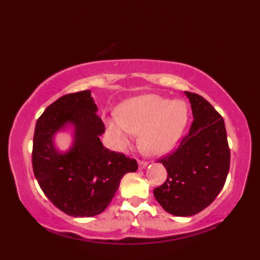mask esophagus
I'll return each mask as SVG.
<instances>
[{
	"instance_id": "obj_1",
	"label": "esophagus",
	"mask_w": 260,
	"mask_h": 260,
	"mask_svg": "<svg viewBox=\"0 0 260 260\" xmlns=\"http://www.w3.org/2000/svg\"><path fill=\"white\" fill-rule=\"evenodd\" d=\"M147 162H143V161H139V168L140 170H144L147 168Z\"/></svg>"
}]
</instances>
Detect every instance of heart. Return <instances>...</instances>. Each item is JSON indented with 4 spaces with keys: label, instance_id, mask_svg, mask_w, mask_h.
Here are the masks:
<instances>
[{
    "label": "heart",
    "instance_id": "1",
    "mask_svg": "<svg viewBox=\"0 0 260 260\" xmlns=\"http://www.w3.org/2000/svg\"><path fill=\"white\" fill-rule=\"evenodd\" d=\"M189 117L183 101H170L157 95L127 99L117 109V118L106 119V127L115 146L123 151L133 134H139V145L147 155L161 156L178 144Z\"/></svg>",
    "mask_w": 260,
    "mask_h": 260
}]
</instances>
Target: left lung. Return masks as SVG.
<instances>
[{
	"mask_svg": "<svg viewBox=\"0 0 260 260\" xmlns=\"http://www.w3.org/2000/svg\"><path fill=\"white\" fill-rule=\"evenodd\" d=\"M192 108L189 134L173 154L159 161L168 179L153 193L165 211L190 217L211 204L229 172L230 150L223 118L197 93L184 91Z\"/></svg>",
	"mask_w": 260,
	"mask_h": 260,
	"instance_id": "8db88e82",
	"label": "left lung"
}]
</instances>
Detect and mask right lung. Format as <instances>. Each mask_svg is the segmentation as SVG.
<instances>
[{"instance_id": "right-lung-1", "label": "right lung", "mask_w": 260, "mask_h": 260, "mask_svg": "<svg viewBox=\"0 0 260 260\" xmlns=\"http://www.w3.org/2000/svg\"><path fill=\"white\" fill-rule=\"evenodd\" d=\"M90 90L62 96L38 119L33 136L32 167L41 190L62 212L76 218L102 213L126 173L135 172V159L109 151L101 136L105 126ZM68 133L67 150L55 136Z\"/></svg>"}]
</instances>
